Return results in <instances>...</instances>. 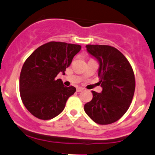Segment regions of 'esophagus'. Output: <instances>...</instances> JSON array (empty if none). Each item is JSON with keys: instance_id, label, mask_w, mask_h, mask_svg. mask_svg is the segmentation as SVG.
<instances>
[{"instance_id": "obj_1", "label": "esophagus", "mask_w": 155, "mask_h": 155, "mask_svg": "<svg viewBox=\"0 0 155 155\" xmlns=\"http://www.w3.org/2000/svg\"><path fill=\"white\" fill-rule=\"evenodd\" d=\"M84 87H78L77 88H76V91L77 92H82V91H84Z\"/></svg>"}]
</instances>
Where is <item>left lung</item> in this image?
<instances>
[{
    "label": "left lung",
    "mask_w": 155,
    "mask_h": 155,
    "mask_svg": "<svg viewBox=\"0 0 155 155\" xmlns=\"http://www.w3.org/2000/svg\"><path fill=\"white\" fill-rule=\"evenodd\" d=\"M86 48L99 63L102 91H92L93 99L84 105V111L98 124H110L120 120L131 105L135 90L133 69L124 55L114 47L87 45Z\"/></svg>",
    "instance_id": "obj_1"
}]
</instances>
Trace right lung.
<instances>
[{
	"label": "right lung",
	"mask_w": 155,
	"mask_h": 155,
	"mask_svg": "<svg viewBox=\"0 0 155 155\" xmlns=\"http://www.w3.org/2000/svg\"><path fill=\"white\" fill-rule=\"evenodd\" d=\"M82 47L50 41L38 48L22 67L19 80L21 98L26 108L40 120H51L64 110L67 100L76 92L65 87L56 76L72 62Z\"/></svg>",
	"instance_id": "add662e5"
}]
</instances>
